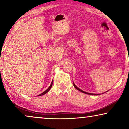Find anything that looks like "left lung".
I'll return each instance as SVG.
<instances>
[{
    "mask_svg": "<svg viewBox=\"0 0 129 129\" xmlns=\"http://www.w3.org/2000/svg\"><path fill=\"white\" fill-rule=\"evenodd\" d=\"M73 86H74V87H75L76 88V89L77 90H79V91H82V92H83V93H84L83 91H82V90H80V89H79V88H78V87H76V85H75V84H73Z\"/></svg>",
    "mask_w": 129,
    "mask_h": 129,
    "instance_id": "8db88e82",
    "label": "left lung"
}]
</instances>
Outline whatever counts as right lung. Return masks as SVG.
Here are the masks:
<instances>
[{"label": "right lung", "mask_w": 129, "mask_h": 129, "mask_svg": "<svg viewBox=\"0 0 129 129\" xmlns=\"http://www.w3.org/2000/svg\"><path fill=\"white\" fill-rule=\"evenodd\" d=\"M52 84H51V85L50 86V87H49V88H48V89H47V90H46L45 91H44V92L43 93H42V94H40V96H42V95H44V94H46V93H47V92H48V91H49V90H50V89H51V87H52Z\"/></svg>", "instance_id": "obj_1"}]
</instances>
